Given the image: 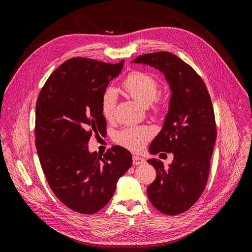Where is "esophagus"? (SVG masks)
<instances>
[{"instance_id":"esophagus-1","label":"esophagus","mask_w":252,"mask_h":252,"mask_svg":"<svg viewBox=\"0 0 252 252\" xmlns=\"http://www.w3.org/2000/svg\"><path fill=\"white\" fill-rule=\"evenodd\" d=\"M132 162H133V165H142L145 163V159L139 156H133Z\"/></svg>"}]
</instances>
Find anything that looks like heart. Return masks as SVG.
Listing matches in <instances>:
<instances>
[{
  "label": "heart",
  "mask_w": 252,
  "mask_h": 252,
  "mask_svg": "<svg viewBox=\"0 0 252 252\" xmlns=\"http://www.w3.org/2000/svg\"><path fill=\"white\" fill-rule=\"evenodd\" d=\"M123 88L133 100L147 107L156 101L158 94L159 85L152 75L136 71L129 74L123 83ZM118 100V94L114 88L104 90L101 98V110L106 120H111L114 116V108ZM152 130L146 126H131L120 131L117 141L122 146L131 150H140L151 138Z\"/></svg>",
  "instance_id": "1"
}]
</instances>
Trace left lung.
Masks as SVG:
<instances>
[{"instance_id":"obj_1","label":"left lung","mask_w":252,"mask_h":252,"mask_svg":"<svg viewBox=\"0 0 252 252\" xmlns=\"http://www.w3.org/2000/svg\"><path fill=\"white\" fill-rule=\"evenodd\" d=\"M161 71L171 96L161 131L149 154L172 152L173 161L149 158L157 178L147 188L151 204L167 216L187 211L200 199L207 184L210 158L217 139L216 119L207 87L192 67L170 52L147 53L132 61Z\"/></svg>"}]
</instances>
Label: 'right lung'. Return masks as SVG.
I'll return each instance as SVG.
<instances>
[{
	"label": "right lung",
	"instance_id": "add662e5",
	"mask_svg": "<svg viewBox=\"0 0 252 252\" xmlns=\"http://www.w3.org/2000/svg\"><path fill=\"white\" fill-rule=\"evenodd\" d=\"M124 66L72 58L51 73L35 106V146L51 190L68 208L93 215L112 197L132 165L131 154L113 146L90 152L93 135L106 132L101 98Z\"/></svg>",
	"mask_w": 252,
	"mask_h": 252
}]
</instances>
